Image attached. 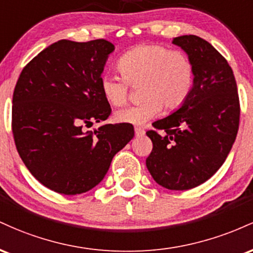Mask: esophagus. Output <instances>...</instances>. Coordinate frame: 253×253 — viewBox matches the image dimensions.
<instances>
[{"label": "esophagus", "mask_w": 253, "mask_h": 253, "mask_svg": "<svg viewBox=\"0 0 253 253\" xmlns=\"http://www.w3.org/2000/svg\"><path fill=\"white\" fill-rule=\"evenodd\" d=\"M134 132H135L136 138H140V136H144L145 135V130L143 128H140V127H135Z\"/></svg>", "instance_id": "esophagus-1"}]
</instances>
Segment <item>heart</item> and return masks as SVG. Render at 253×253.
Instances as JSON below:
<instances>
[{"label":"heart","instance_id":"obj_1","mask_svg":"<svg viewBox=\"0 0 253 253\" xmlns=\"http://www.w3.org/2000/svg\"><path fill=\"white\" fill-rule=\"evenodd\" d=\"M123 78L104 72L100 77V89L110 106L126 103L128 84H140L143 102L115 112L117 123L141 126L167 110L179 108L189 97L195 81L190 58L181 51L163 45H140L130 48L118 59Z\"/></svg>","mask_w":253,"mask_h":253}]
</instances>
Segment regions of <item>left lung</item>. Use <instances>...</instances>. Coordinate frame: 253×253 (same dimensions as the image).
Instances as JSON below:
<instances>
[{"label":"left lung","mask_w":253,"mask_h":253,"mask_svg":"<svg viewBox=\"0 0 253 253\" xmlns=\"http://www.w3.org/2000/svg\"><path fill=\"white\" fill-rule=\"evenodd\" d=\"M194 65L189 97L149 130L153 149L146 167L170 190H188L210 179L227 158L239 127V97L233 71L210 42L196 36L173 38Z\"/></svg>","instance_id":"8db88e82"}]
</instances>
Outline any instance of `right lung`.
Returning a JSON list of instances; mask_svg holds the SVG:
<instances>
[{
    "label": "right lung",
    "instance_id": "1",
    "mask_svg": "<svg viewBox=\"0 0 253 253\" xmlns=\"http://www.w3.org/2000/svg\"><path fill=\"white\" fill-rule=\"evenodd\" d=\"M114 50L104 39L58 40L17 80L11 112L16 150L32 175L56 193L76 195L96 187L113 157L134 136L128 124L83 129L112 112L100 77Z\"/></svg>",
    "mask_w": 253,
    "mask_h": 253
}]
</instances>
